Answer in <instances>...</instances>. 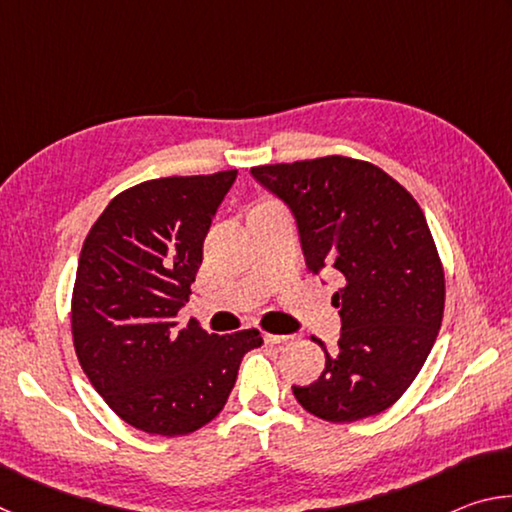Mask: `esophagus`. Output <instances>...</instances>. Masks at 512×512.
<instances>
[{"mask_svg": "<svg viewBox=\"0 0 512 512\" xmlns=\"http://www.w3.org/2000/svg\"><path fill=\"white\" fill-rule=\"evenodd\" d=\"M264 339H266V343H271V345H280V343H287L291 336H284V334H264Z\"/></svg>", "mask_w": 512, "mask_h": 512, "instance_id": "esophagus-1", "label": "esophagus"}]
</instances>
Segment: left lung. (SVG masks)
<instances>
[{"label": "left lung", "mask_w": 512, "mask_h": 512, "mask_svg": "<svg viewBox=\"0 0 512 512\" xmlns=\"http://www.w3.org/2000/svg\"><path fill=\"white\" fill-rule=\"evenodd\" d=\"M250 173L291 207L309 271L334 268L339 348L309 386L302 409L354 422L393 406L418 377L445 311V271L418 201L375 164L325 155L262 164Z\"/></svg>", "instance_id": "obj_1"}]
</instances>
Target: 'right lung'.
Returning <instances> with one entry per match:
<instances>
[{
	"instance_id": "add662e5",
	"label": "right lung",
	"mask_w": 512,
	"mask_h": 512,
	"mask_svg": "<svg viewBox=\"0 0 512 512\" xmlns=\"http://www.w3.org/2000/svg\"><path fill=\"white\" fill-rule=\"evenodd\" d=\"M237 169L128 187L85 237L72 291V339L90 384L131 427L185 436L228 402L259 329H180L212 216Z\"/></svg>"
}]
</instances>
